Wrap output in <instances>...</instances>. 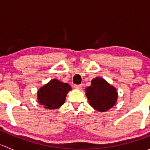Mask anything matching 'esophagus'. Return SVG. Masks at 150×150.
<instances>
[{"label": "esophagus", "mask_w": 150, "mask_h": 150, "mask_svg": "<svg viewBox=\"0 0 150 150\" xmlns=\"http://www.w3.org/2000/svg\"><path fill=\"white\" fill-rule=\"evenodd\" d=\"M74 88L75 89H78V90H81L82 88V85H75L74 86Z\"/></svg>", "instance_id": "34e87169"}]
</instances>
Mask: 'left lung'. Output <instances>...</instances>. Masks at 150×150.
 Here are the masks:
<instances>
[{"label": "left lung", "mask_w": 150, "mask_h": 150, "mask_svg": "<svg viewBox=\"0 0 150 150\" xmlns=\"http://www.w3.org/2000/svg\"><path fill=\"white\" fill-rule=\"evenodd\" d=\"M86 92L90 105L99 112L110 110L117 99L115 88L102 78L92 80L91 85L86 89Z\"/></svg>", "instance_id": "1"}]
</instances>
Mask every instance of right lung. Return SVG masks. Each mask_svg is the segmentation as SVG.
Wrapping results in <instances>:
<instances>
[{"label":"right lung","mask_w":150,"mask_h":150,"mask_svg":"<svg viewBox=\"0 0 150 150\" xmlns=\"http://www.w3.org/2000/svg\"><path fill=\"white\" fill-rule=\"evenodd\" d=\"M68 83L53 79L38 91V102L46 109H58L64 103L67 94L71 90Z\"/></svg>","instance_id":"1"}]
</instances>
